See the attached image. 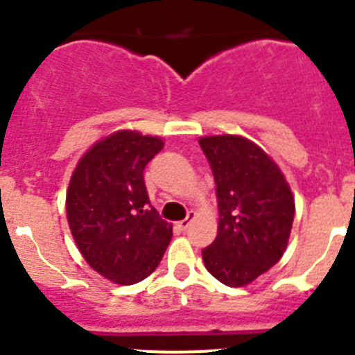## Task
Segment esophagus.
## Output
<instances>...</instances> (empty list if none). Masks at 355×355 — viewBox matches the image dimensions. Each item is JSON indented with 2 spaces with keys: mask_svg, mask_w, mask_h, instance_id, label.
Wrapping results in <instances>:
<instances>
[{
  "mask_svg": "<svg viewBox=\"0 0 355 355\" xmlns=\"http://www.w3.org/2000/svg\"><path fill=\"white\" fill-rule=\"evenodd\" d=\"M194 216H196V214H194V211H189L187 218H185V220H182V221H178V223H177V227L180 228V230H187V228H189V225H191L192 218H194Z\"/></svg>",
  "mask_w": 355,
  "mask_h": 355,
  "instance_id": "esophagus-1",
  "label": "esophagus"
}]
</instances>
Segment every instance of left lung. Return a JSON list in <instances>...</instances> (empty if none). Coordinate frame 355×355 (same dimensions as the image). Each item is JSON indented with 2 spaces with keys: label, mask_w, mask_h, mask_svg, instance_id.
<instances>
[{
  "label": "left lung",
  "mask_w": 355,
  "mask_h": 355,
  "mask_svg": "<svg viewBox=\"0 0 355 355\" xmlns=\"http://www.w3.org/2000/svg\"><path fill=\"white\" fill-rule=\"evenodd\" d=\"M216 184L218 235L202 249L206 270L228 287H244L287 249L295 202L284 173L241 135L199 139Z\"/></svg>",
  "instance_id": "obj_1"
}]
</instances>
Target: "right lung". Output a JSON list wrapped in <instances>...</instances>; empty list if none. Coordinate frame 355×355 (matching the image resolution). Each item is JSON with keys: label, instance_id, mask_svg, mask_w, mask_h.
<instances>
[{"label": "right lung", "instance_id": "add662e5", "mask_svg": "<svg viewBox=\"0 0 355 355\" xmlns=\"http://www.w3.org/2000/svg\"><path fill=\"white\" fill-rule=\"evenodd\" d=\"M159 137L118 130L78 161L67 191V218L92 270L118 285L148 278L171 241V225L149 202L144 168Z\"/></svg>", "mask_w": 355, "mask_h": 355}]
</instances>
